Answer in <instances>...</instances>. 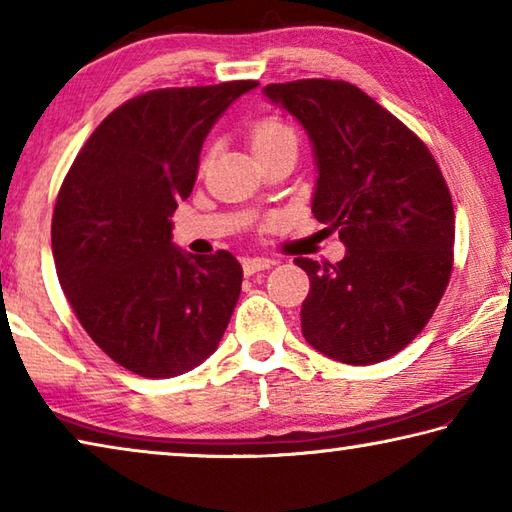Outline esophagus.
<instances>
[{
	"mask_svg": "<svg viewBox=\"0 0 512 512\" xmlns=\"http://www.w3.org/2000/svg\"><path fill=\"white\" fill-rule=\"evenodd\" d=\"M241 264H244L246 275H253V273H259V271H266V268H271L275 262H273V259H268V257H246Z\"/></svg>",
	"mask_w": 512,
	"mask_h": 512,
	"instance_id": "obj_1",
	"label": "esophagus"
}]
</instances>
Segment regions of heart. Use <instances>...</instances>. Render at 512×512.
Segmentation results:
<instances>
[{
  "mask_svg": "<svg viewBox=\"0 0 512 512\" xmlns=\"http://www.w3.org/2000/svg\"><path fill=\"white\" fill-rule=\"evenodd\" d=\"M248 144L257 158H262V155L287 149V146L298 149V133L287 119L264 117V119H259L253 128H250Z\"/></svg>",
  "mask_w": 512,
  "mask_h": 512,
  "instance_id": "obj_1",
  "label": "heart"
}]
</instances>
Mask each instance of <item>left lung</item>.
I'll list each match as a JSON object with an SVG mask.
<instances>
[{
	"label": "left lung",
	"mask_w": 512,
	"mask_h": 512,
	"mask_svg": "<svg viewBox=\"0 0 512 512\" xmlns=\"http://www.w3.org/2000/svg\"><path fill=\"white\" fill-rule=\"evenodd\" d=\"M264 94L314 142L311 212L348 248L336 264L296 259L311 284L302 334L350 366L391 359L429 323L452 277L454 205L438 162L411 128L348 81L271 83Z\"/></svg>",
	"instance_id": "8db88e82"
}]
</instances>
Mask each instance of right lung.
<instances>
[{"mask_svg": "<svg viewBox=\"0 0 512 512\" xmlns=\"http://www.w3.org/2000/svg\"><path fill=\"white\" fill-rule=\"evenodd\" d=\"M257 81L164 88L94 128L51 219L58 282L90 339L149 379L183 375L216 350L244 271L228 250L185 255L171 221L192 194L205 135Z\"/></svg>", "mask_w": 512, "mask_h": 512, "instance_id": "1", "label": "right lung"}]
</instances>
